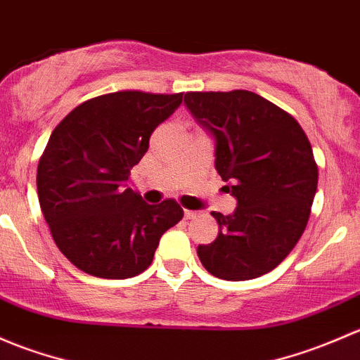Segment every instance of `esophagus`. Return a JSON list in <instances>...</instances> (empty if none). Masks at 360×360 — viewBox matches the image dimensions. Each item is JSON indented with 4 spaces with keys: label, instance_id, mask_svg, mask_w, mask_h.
Here are the masks:
<instances>
[{
    "label": "esophagus",
    "instance_id": "1",
    "mask_svg": "<svg viewBox=\"0 0 360 360\" xmlns=\"http://www.w3.org/2000/svg\"><path fill=\"white\" fill-rule=\"evenodd\" d=\"M184 217H185V220H191V218H195V217H198V211L185 210V211H184Z\"/></svg>",
    "mask_w": 360,
    "mask_h": 360
}]
</instances>
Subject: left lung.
<instances>
[{"label":"left lung","instance_id":"8db88e82","mask_svg":"<svg viewBox=\"0 0 360 360\" xmlns=\"http://www.w3.org/2000/svg\"><path fill=\"white\" fill-rule=\"evenodd\" d=\"M192 116L217 140L214 168L237 199L211 213L218 237L198 248L218 279L248 281L276 269L302 237L317 191V162L298 121L248 90L187 91Z\"/></svg>","mask_w":360,"mask_h":360}]
</instances>
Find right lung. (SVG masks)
Wrapping results in <instances>:
<instances>
[{"label": "right lung", "instance_id": "1", "mask_svg": "<svg viewBox=\"0 0 360 360\" xmlns=\"http://www.w3.org/2000/svg\"><path fill=\"white\" fill-rule=\"evenodd\" d=\"M184 94L123 90L79 103L51 131L38 165V198L68 260L103 279H128L153 263L159 239L184 217L175 199L147 205L126 188L155 126Z\"/></svg>", "mask_w": 360, "mask_h": 360}]
</instances>
